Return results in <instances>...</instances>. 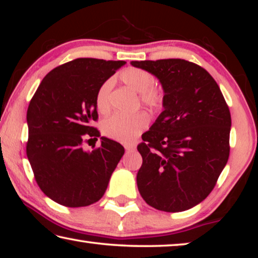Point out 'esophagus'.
<instances>
[{
	"mask_svg": "<svg viewBox=\"0 0 258 258\" xmlns=\"http://www.w3.org/2000/svg\"><path fill=\"white\" fill-rule=\"evenodd\" d=\"M125 150L126 152H132L135 150V147L133 146H125Z\"/></svg>",
	"mask_w": 258,
	"mask_h": 258,
	"instance_id": "obj_1",
	"label": "esophagus"
}]
</instances>
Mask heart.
<instances>
[{
	"instance_id": "heart-1",
	"label": "heart",
	"mask_w": 258,
	"mask_h": 258,
	"mask_svg": "<svg viewBox=\"0 0 258 258\" xmlns=\"http://www.w3.org/2000/svg\"><path fill=\"white\" fill-rule=\"evenodd\" d=\"M120 80L135 92L140 93V102L145 107L156 109L163 104L164 93L160 87L155 85V77L150 72L131 67L121 72ZM111 87V80L104 81L100 85L95 97V104L99 112L106 113L110 109ZM148 125L149 118L143 112L131 116L115 113L103 121L102 130L108 138L123 143H131L138 139Z\"/></svg>"
}]
</instances>
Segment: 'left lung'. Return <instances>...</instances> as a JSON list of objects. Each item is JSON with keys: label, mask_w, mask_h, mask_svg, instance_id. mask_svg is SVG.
<instances>
[{"label": "left lung", "mask_w": 258, "mask_h": 258, "mask_svg": "<svg viewBox=\"0 0 258 258\" xmlns=\"http://www.w3.org/2000/svg\"><path fill=\"white\" fill-rule=\"evenodd\" d=\"M164 89V111L138 146L137 183L158 211L190 209L211 194L230 155L231 115L215 80L184 59L132 61Z\"/></svg>", "instance_id": "8db88e82"}]
</instances>
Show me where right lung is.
<instances>
[{
  "mask_svg": "<svg viewBox=\"0 0 258 258\" xmlns=\"http://www.w3.org/2000/svg\"><path fill=\"white\" fill-rule=\"evenodd\" d=\"M125 61L78 58L43 78L27 109L26 154L35 181L47 197L66 207L97 203L124 155V147L101 138L91 152L83 142L98 140L95 97L100 85Z\"/></svg>",
  "mask_w": 258,
  "mask_h": 258,
  "instance_id": "1",
  "label": "right lung"
}]
</instances>
